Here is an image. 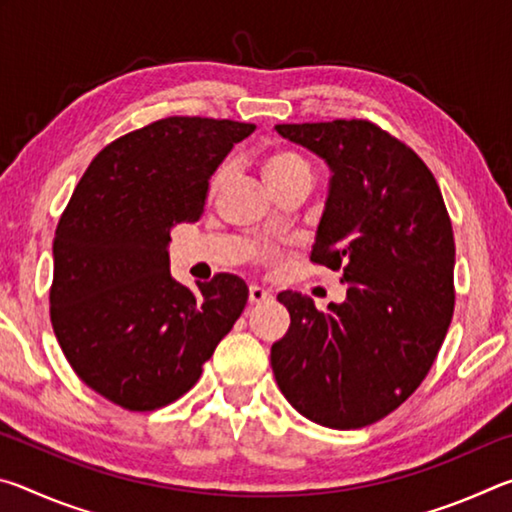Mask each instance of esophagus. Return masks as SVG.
<instances>
[{"label":"esophagus","mask_w":512,"mask_h":512,"mask_svg":"<svg viewBox=\"0 0 512 512\" xmlns=\"http://www.w3.org/2000/svg\"><path fill=\"white\" fill-rule=\"evenodd\" d=\"M271 298V293H268L264 287H257V284H250V289H248V300L250 302H264V300H268Z\"/></svg>","instance_id":"esophagus-1"}]
</instances>
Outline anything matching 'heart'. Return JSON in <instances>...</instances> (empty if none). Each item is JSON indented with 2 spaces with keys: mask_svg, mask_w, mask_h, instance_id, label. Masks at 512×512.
<instances>
[{
  "mask_svg": "<svg viewBox=\"0 0 512 512\" xmlns=\"http://www.w3.org/2000/svg\"><path fill=\"white\" fill-rule=\"evenodd\" d=\"M264 176L268 180V185L277 187L282 183H287V180H293L298 176H309L311 178V169L309 164L300 158V155L291 153V151H277L273 155H268L266 162H264ZM225 178H228V167H219L214 171V176L210 180V192H219L223 187Z\"/></svg>",
  "mask_w": 512,
  "mask_h": 512,
  "instance_id": "1",
  "label": "heart"
}]
</instances>
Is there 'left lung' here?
I'll return each mask as SVG.
<instances>
[{
	"label": "left lung",
	"mask_w": 512,
	"mask_h": 512,
	"mask_svg": "<svg viewBox=\"0 0 512 512\" xmlns=\"http://www.w3.org/2000/svg\"><path fill=\"white\" fill-rule=\"evenodd\" d=\"M318 155L329 189L311 262L341 271L348 293L318 311L282 291L287 334L271 348L289 404L329 429L395 411L427 377L454 314V232L436 178L400 140L363 119L277 124Z\"/></svg>",
	"instance_id": "1"
}]
</instances>
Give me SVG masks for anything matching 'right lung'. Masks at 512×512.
Segmentation results:
<instances>
[{"label": "right lung", "instance_id": "obj_1", "mask_svg": "<svg viewBox=\"0 0 512 512\" xmlns=\"http://www.w3.org/2000/svg\"><path fill=\"white\" fill-rule=\"evenodd\" d=\"M255 124L167 117L119 137L90 162L54 237L51 325L69 366L128 411L167 406L248 300L221 273L196 291L169 271L171 230L201 219L212 173Z\"/></svg>", "mask_w": 512, "mask_h": 512}]
</instances>
